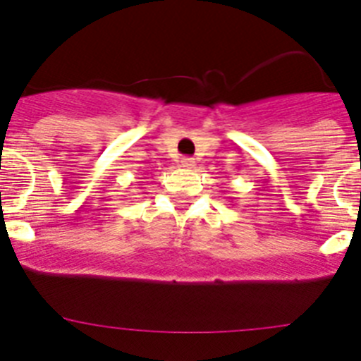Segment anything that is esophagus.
<instances>
[{
    "mask_svg": "<svg viewBox=\"0 0 361 361\" xmlns=\"http://www.w3.org/2000/svg\"><path fill=\"white\" fill-rule=\"evenodd\" d=\"M180 166H183V168H186V170H191V168L195 166V159L183 157V159H180Z\"/></svg>",
    "mask_w": 361,
    "mask_h": 361,
    "instance_id": "1",
    "label": "esophagus"
}]
</instances>
